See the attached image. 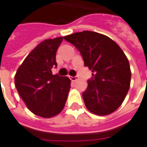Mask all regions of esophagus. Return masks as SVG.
I'll return each instance as SVG.
<instances>
[{
    "mask_svg": "<svg viewBox=\"0 0 147 147\" xmlns=\"http://www.w3.org/2000/svg\"><path fill=\"white\" fill-rule=\"evenodd\" d=\"M77 79H78V77L74 76V77H70V80L72 82H75Z\"/></svg>",
    "mask_w": 147,
    "mask_h": 147,
    "instance_id": "obj_1",
    "label": "esophagus"
}]
</instances>
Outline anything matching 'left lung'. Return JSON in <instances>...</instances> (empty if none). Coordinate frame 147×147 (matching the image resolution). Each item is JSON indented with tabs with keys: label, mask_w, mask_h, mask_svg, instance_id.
Returning <instances> with one entry per match:
<instances>
[{
	"label": "left lung",
	"mask_w": 147,
	"mask_h": 147,
	"mask_svg": "<svg viewBox=\"0 0 147 147\" xmlns=\"http://www.w3.org/2000/svg\"><path fill=\"white\" fill-rule=\"evenodd\" d=\"M82 55L84 65L92 72L82 93L85 105L96 115H108L123 103L130 88L131 69L127 56L109 37L92 31L65 36Z\"/></svg>",
	"instance_id": "left-lung-1"
}]
</instances>
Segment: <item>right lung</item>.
I'll list each match as a JSON object with an SVG mask.
<instances>
[{"mask_svg": "<svg viewBox=\"0 0 147 147\" xmlns=\"http://www.w3.org/2000/svg\"><path fill=\"white\" fill-rule=\"evenodd\" d=\"M63 37L46 39L28 55L14 76V84L28 110L42 118H51L65 107L70 89L68 77L52 74L55 55Z\"/></svg>", "mask_w": 147, "mask_h": 147, "instance_id": "add662e5", "label": "right lung"}]
</instances>
